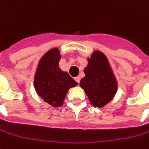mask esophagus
Wrapping results in <instances>:
<instances>
[{
  "mask_svg": "<svg viewBox=\"0 0 149 149\" xmlns=\"http://www.w3.org/2000/svg\"><path fill=\"white\" fill-rule=\"evenodd\" d=\"M75 81H77V83H80V81H81V77H77L76 78H75Z\"/></svg>",
  "mask_w": 149,
  "mask_h": 149,
  "instance_id": "obj_1",
  "label": "esophagus"
}]
</instances>
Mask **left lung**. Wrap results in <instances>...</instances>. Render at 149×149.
I'll return each mask as SVG.
<instances>
[{"label": "left lung", "mask_w": 149, "mask_h": 149, "mask_svg": "<svg viewBox=\"0 0 149 149\" xmlns=\"http://www.w3.org/2000/svg\"><path fill=\"white\" fill-rule=\"evenodd\" d=\"M84 72L85 77L81 80V87L92 105L103 108L113 100L117 90V80L104 53L94 51L91 58H88Z\"/></svg>", "instance_id": "8db88e82"}]
</instances>
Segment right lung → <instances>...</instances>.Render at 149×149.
<instances>
[{
  "mask_svg": "<svg viewBox=\"0 0 149 149\" xmlns=\"http://www.w3.org/2000/svg\"><path fill=\"white\" fill-rule=\"evenodd\" d=\"M60 52L49 49L39 61L34 77V86L41 99L53 107H61L68 91L77 85L67 72L58 67Z\"/></svg>",
  "mask_w": 149,
  "mask_h": 149,
  "instance_id": "obj_1",
  "label": "right lung"
}]
</instances>
